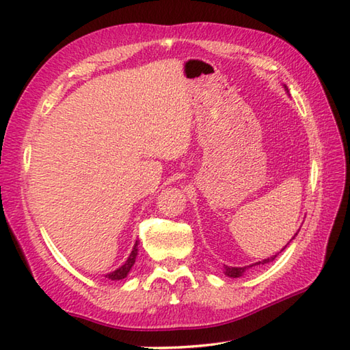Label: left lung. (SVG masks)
Returning a JSON list of instances; mask_svg holds the SVG:
<instances>
[{"label": "left lung", "mask_w": 350, "mask_h": 350, "mask_svg": "<svg viewBox=\"0 0 350 350\" xmlns=\"http://www.w3.org/2000/svg\"><path fill=\"white\" fill-rule=\"evenodd\" d=\"M287 88V87H286ZM298 234V233H296ZM295 234V236H296ZM295 236L292 237V239H295ZM287 247V245H286ZM284 247V248H286ZM282 248V250H284ZM281 250V251H282ZM277 257V256H273V257H271V258H265V260H262V262H257V263H254V265H250V266H243V267H233V266H226L224 265V273L227 275V277H230V278H239V277H242V275L247 272V269H250V267H252V266H257V265H266V263H269V262H272V260Z\"/></svg>", "instance_id": "8db88e82"}]
</instances>
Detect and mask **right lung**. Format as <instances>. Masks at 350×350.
<instances>
[{
  "label": "right lung",
  "instance_id": "obj_1",
  "mask_svg": "<svg viewBox=\"0 0 350 350\" xmlns=\"http://www.w3.org/2000/svg\"><path fill=\"white\" fill-rule=\"evenodd\" d=\"M138 243H139V242L137 241L135 245H133L131 254H129L128 260H126V262H124V265H122L120 267H118V269L107 273V275H105L107 278L113 280V281H117V280H123V278L128 277V273L131 272L133 263H135V258H137V256H138Z\"/></svg>",
  "mask_w": 350,
  "mask_h": 350
}]
</instances>
